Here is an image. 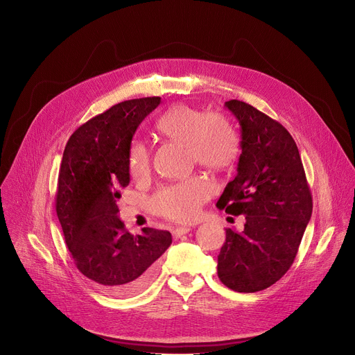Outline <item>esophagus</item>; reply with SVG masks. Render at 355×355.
Returning <instances> with one entry per match:
<instances>
[{"mask_svg":"<svg viewBox=\"0 0 355 355\" xmlns=\"http://www.w3.org/2000/svg\"><path fill=\"white\" fill-rule=\"evenodd\" d=\"M189 230H191V227H187V226L175 227V229H173V236L177 239V237H181L182 234H187Z\"/></svg>","mask_w":355,"mask_h":355,"instance_id":"1","label":"esophagus"}]
</instances>
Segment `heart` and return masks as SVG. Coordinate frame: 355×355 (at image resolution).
<instances>
[{
  "mask_svg": "<svg viewBox=\"0 0 355 355\" xmlns=\"http://www.w3.org/2000/svg\"><path fill=\"white\" fill-rule=\"evenodd\" d=\"M157 130L175 143L188 146L191 157L202 167L220 171L232 167L240 155V136L233 122L222 112L177 105L157 122ZM151 168V153L143 141H133L129 150V173L144 178ZM211 195L209 184L200 177L162 187L151 198L155 211L175 222L192 220L199 207Z\"/></svg>",
  "mask_w": 355,
  "mask_h": 355,
  "instance_id": "obj_1",
  "label": "heart"
}]
</instances>
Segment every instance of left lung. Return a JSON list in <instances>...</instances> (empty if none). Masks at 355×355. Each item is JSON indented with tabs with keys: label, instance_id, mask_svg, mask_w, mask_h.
Masks as SVG:
<instances>
[{
	"label": "left lung",
	"instance_id": "left-lung-1",
	"mask_svg": "<svg viewBox=\"0 0 355 355\" xmlns=\"http://www.w3.org/2000/svg\"><path fill=\"white\" fill-rule=\"evenodd\" d=\"M225 105L240 123L241 155L216 207L245 215V223L241 233L226 230L218 277L227 288L248 293L271 286L291 268L313 202L291 133L243 101Z\"/></svg>",
	"mask_w": 355,
	"mask_h": 355
}]
</instances>
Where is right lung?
<instances>
[{"mask_svg":"<svg viewBox=\"0 0 355 355\" xmlns=\"http://www.w3.org/2000/svg\"><path fill=\"white\" fill-rule=\"evenodd\" d=\"M162 98L129 99L83 123L70 136L59 171L56 212L78 271L110 293L130 296L153 279L173 239L143 227L133 236L116 200L129 181V150L140 122Z\"/></svg>","mask_w":355,"mask_h":355,"instance_id":"obj_1","label":"right lung"}]
</instances>
